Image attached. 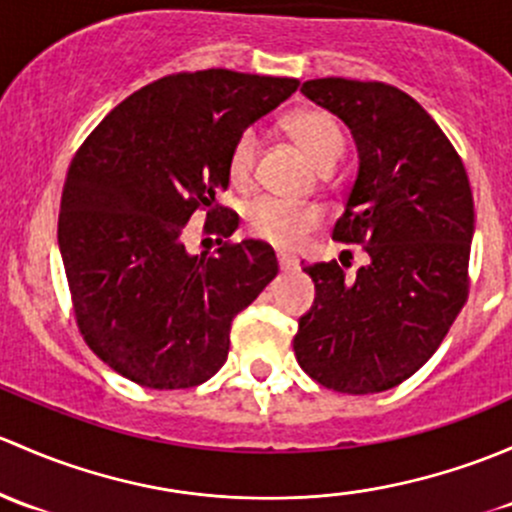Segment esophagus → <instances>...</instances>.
<instances>
[{
	"mask_svg": "<svg viewBox=\"0 0 512 512\" xmlns=\"http://www.w3.org/2000/svg\"><path fill=\"white\" fill-rule=\"evenodd\" d=\"M278 266H281V271H295L298 268V258L293 254H288V251H278Z\"/></svg>",
	"mask_w": 512,
	"mask_h": 512,
	"instance_id": "1",
	"label": "esophagus"
}]
</instances>
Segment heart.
Returning a JSON list of instances; mask_svg holds the SVG:
<instances>
[{"label":"heart","mask_w":512,"mask_h":512,"mask_svg":"<svg viewBox=\"0 0 512 512\" xmlns=\"http://www.w3.org/2000/svg\"><path fill=\"white\" fill-rule=\"evenodd\" d=\"M286 128L291 138L305 150V155L320 167V170H330L345 150V135H342L340 123L335 115L320 108H305L293 113L286 120ZM258 152L256 130H244L236 135L234 145L229 150V160H226V172L234 187L244 189L249 187L251 177H254ZM246 226L256 239L268 241L273 246H283V249H293L298 246L310 231L320 226V212L310 204H295L283 202V199L263 197L256 199L246 209Z\"/></svg>","instance_id":"obj_1"}]
</instances>
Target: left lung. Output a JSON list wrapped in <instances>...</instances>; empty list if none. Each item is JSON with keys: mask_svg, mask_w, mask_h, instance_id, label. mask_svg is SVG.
<instances>
[{"mask_svg": "<svg viewBox=\"0 0 512 512\" xmlns=\"http://www.w3.org/2000/svg\"><path fill=\"white\" fill-rule=\"evenodd\" d=\"M300 93L350 128L360 170L333 239L370 261L345 276L313 263V308L295 360L342 394L392 389L439 350L468 298L473 194L444 130L412 96L377 81L315 78Z\"/></svg>", "mask_w": 512, "mask_h": 512, "instance_id": "left-lung-1", "label": "left lung"}]
</instances>
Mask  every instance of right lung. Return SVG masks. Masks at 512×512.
<instances>
[{
    "label": "right lung",
    "instance_id": "obj_1",
    "mask_svg": "<svg viewBox=\"0 0 512 512\" xmlns=\"http://www.w3.org/2000/svg\"><path fill=\"white\" fill-rule=\"evenodd\" d=\"M298 86L226 68L172 73L125 98L78 147L61 197L63 268L83 340L130 382H207L229 355L231 320L276 278L268 244H221L239 217L217 192L229 187L236 135ZM199 208L218 234L214 255L183 246Z\"/></svg>",
    "mask_w": 512,
    "mask_h": 512
}]
</instances>
